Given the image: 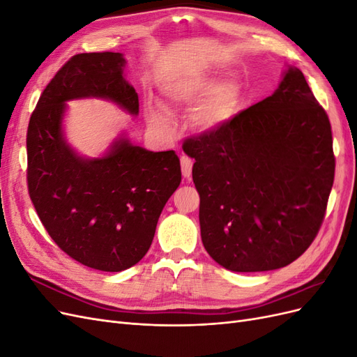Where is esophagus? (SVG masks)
Instances as JSON below:
<instances>
[{"label":"esophagus","mask_w":357,"mask_h":357,"mask_svg":"<svg viewBox=\"0 0 357 357\" xmlns=\"http://www.w3.org/2000/svg\"><path fill=\"white\" fill-rule=\"evenodd\" d=\"M180 164H181V174L185 178H190L192 176V167H193V160L188 156H181L180 158Z\"/></svg>","instance_id":"1"}]
</instances>
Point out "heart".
Wrapping results in <instances>:
<instances>
[{"mask_svg":"<svg viewBox=\"0 0 357 357\" xmlns=\"http://www.w3.org/2000/svg\"><path fill=\"white\" fill-rule=\"evenodd\" d=\"M162 95L172 107H197L192 112V122L201 131H214L228 123L238 113L240 91L231 82L218 79L199 71H181L162 82ZM149 123L158 129H169V119L160 107L147 102Z\"/></svg>","mask_w":357,"mask_h":357,"instance_id":"obj_1","label":"heart"}]
</instances>
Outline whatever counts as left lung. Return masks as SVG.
Instances as JSON below:
<instances>
[{
    "label": "left lung",
    "mask_w": 357,
    "mask_h": 357,
    "mask_svg": "<svg viewBox=\"0 0 357 357\" xmlns=\"http://www.w3.org/2000/svg\"><path fill=\"white\" fill-rule=\"evenodd\" d=\"M201 238L235 273L283 268L314 241L335 176L332 131L301 70L214 131L188 138Z\"/></svg>",
    "instance_id": "8db88e82"
}]
</instances>
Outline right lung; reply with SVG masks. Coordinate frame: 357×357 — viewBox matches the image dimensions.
<instances>
[{
    "instance_id": "right-lung-1",
    "label": "right lung",
    "mask_w": 357,
    "mask_h": 357,
    "mask_svg": "<svg viewBox=\"0 0 357 357\" xmlns=\"http://www.w3.org/2000/svg\"><path fill=\"white\" fill-rule=\"evenodd\" d=\"M125 63L114 52L73 56L43 91L26 134L28 192L41 223L74 261L107 273L142 261L181 181L174 150L150 152L121 137L104 156L88 159L63 137L71 100L102 98L138 114Z\"/></svg>"
}]
</instances>
